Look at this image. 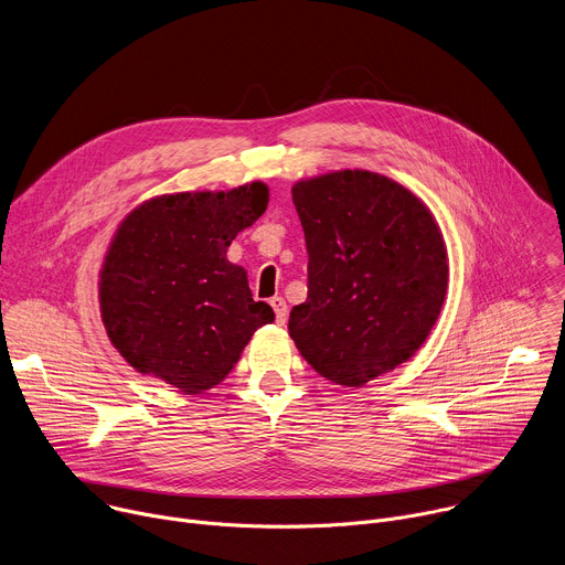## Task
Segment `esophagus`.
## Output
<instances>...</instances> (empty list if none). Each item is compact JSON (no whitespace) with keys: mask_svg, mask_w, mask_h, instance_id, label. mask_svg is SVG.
Instances as JSON below:
<instances>
[{"mask_svg":"<svg viewBox=\"0 0 565 565\" xmlns=\"http://www.w3.org/2000/svg\"><path fill=\"white\" fill-rule=\"evenodd\" d=\"M270 306H273V310H275L277 327H286V321H288V306H286L284 297H273V299H270Z\"/></svg>","mask_w":565,"mask_h":565,"instance_id":"1","label":"esophagus"}]
</instances>
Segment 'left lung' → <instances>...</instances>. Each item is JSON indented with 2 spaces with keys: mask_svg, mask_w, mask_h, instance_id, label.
Wrapping results in <instances>:
<instances>
[{
  "mask_svg": "<svg viewBox=\"0 0 565 565\" xmlns=\"http://www.w3.org/2000/svg\"><path fill=\"white\" fill-rule=\"evenodd\" d=\"M292 203L308 250V297L288 319L301 358L349 388L412 360L449 281L445 236L427 203L369 170L299 179Z\"/></svg>",
  "mask_w": 565,
  "mask_h": 565,
  "instance_id": "8db88e82",
  "label": "left lung"
}]
</instances>
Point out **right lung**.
<instances>
[{
  "mask_svg": "<svg viewBox=\"0 0 565 565\" xmlns=\"http://www.w3.org/2000/svg\"><path fill=\"white\" fill-rule=\"evenodd\" d=\"M268 196L262 181L160 194L120 221L98 273V301L107 338L129 366L199 395L227 377L257 329L273 324L246 268L227 262V246L266 212Z\"/></svg>",
  "mask_w": 565,
  "mask_h": 565,
  "instance_id": "right-lung-1",
  "label": "right lung"
}]
</instances>
